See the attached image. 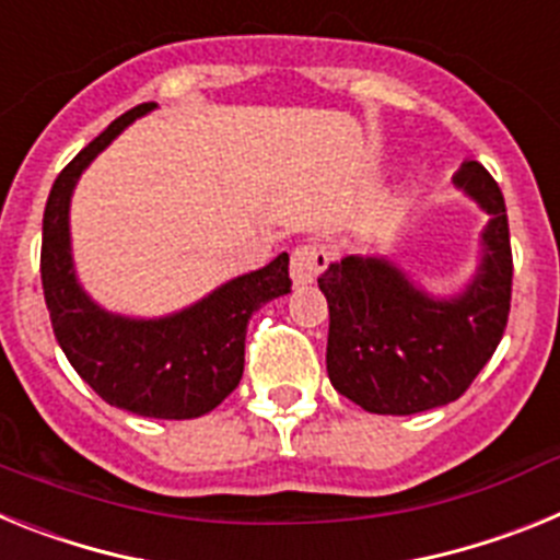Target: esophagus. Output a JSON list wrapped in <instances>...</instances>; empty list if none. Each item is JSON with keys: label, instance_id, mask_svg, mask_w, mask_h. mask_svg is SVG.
<instances>
[{"label": "esophagus", "instance_id": "34e87169", "mask_svg": "<svg viewBox=\"0 0 560 560\" xmlns=\"http://www.w3.org/2000/svg\"><path fill=\"white\" fill-rule=\"evenodd\" d=\"M330 252L323 244H305L291 252V280L294 285L314 283L316 275L328 266Z\"/></svg>", "mask_w": 560, "mask_h": 560}]
</instances>
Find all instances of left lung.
Instances as JSON below:
<instances>
[{"instance_id":"obj_1","label":"left lung","mask_w":560,"mask_h":560,"mask_svg":"<svg viewBox=\"0 0 560 560\" xmlns=\"http://www.w3.org/2000/svg\"><path fill=\"white\" fill-rule=\"evenodd\" d=\"M454 187L488 212L477 271L459 294H429L378 255H348L319 275L330 311L328 378L368 412L446 407L471 387L502 341L513 285L502 190L479 162H463Z\"/></svg>"}]
</instances>
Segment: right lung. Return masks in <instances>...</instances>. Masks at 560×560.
I'll list each match as a JSON object with an SVG mask.
<instances>
[{
	"mask_svg": "<svg viewBox=\"0 0 560 560\" xmlns=\"http://www.w3.org/2000/svg\"><path fill=\"white\" fill-rule=\"evenodd\" d=\"M153 108L156 103H142L117 117L58 173L44 207L42 285L63 355L106 404L142 418L190 420L212 412L237 387L252 314L291 291L289 255L153 319L114 314L83 291L69 237L72 192L97 153Z\"/></svg>",
	"mask_w": 560,
	"mask_h": 560,
	"instance_id": "1",
	"label": "right lung"
}]
</instances>
